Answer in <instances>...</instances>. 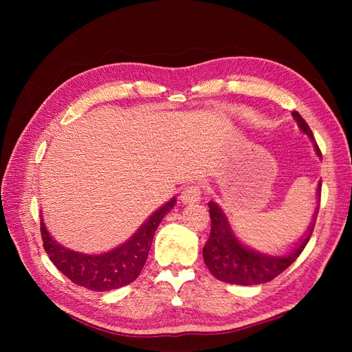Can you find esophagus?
I'll use <instances>...</instances> for the list:
<instances>
[{
  "label": "esophagus",
  "mask_w": 352,
  "mask_h": 352,
  "mask_svg": "<svg viewBox=\"0 0 352 352\" xmlns=\"http://www.w3.org/2000/svg\"><path fill=\"white\" fill-rule=\"evenodd\" d=\"M201 192H202L201 186L188 185L184 188L182 192H180V201H182V204H185V206L195 204V202H198L201 198Z\"/></svg>",
  "instance_id": "34e87169"
}]
</instances>
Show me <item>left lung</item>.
Returning a JSON list of instances; mask_svg holds the SVG:
<instances>
[{
  "instance_id": "1",
  "label": "left lung",
  "mask_w": 352,
  "mask_h": 352,
  "mask_svg": "<svg viewBox=\"0 0 352 352\" xmlns=\"http://www.w3.org/2000/svg\"><path fill=\"white\" fill-rule=\"evenodd\" d=\"M292 116L295 117L298 124H300L301 131L311 138L316 153L320 157V148H318L314 140L310 126L307 124V122L298 111H294ZM320 189L322 184L318 185V192H320ZM208 207L211 217V230L210 238L204 245V248H202L204 263L210 273L214 276L216 279L230 285L242 286L270 282L276 276H279L282 272L289 267V265L300 257V254L304 251L305 245L310 241L317 217H314V221L311 223L310 229L307 232V236L296 245L295 250H292L289 254L283 255V257H270V255H263L260 252H255L247 247H243L232 233L228 219L223 214L221 208L212 201L208 202Z\"/></svg>"
}]
</instances>
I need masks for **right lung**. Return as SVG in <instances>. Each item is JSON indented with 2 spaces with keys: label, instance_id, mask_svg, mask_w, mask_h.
Segmentation results:
<instances>
[{
  "label": "right lung",
  "instance_id": "obj_1",
  "mask_svg": "<svg viewBox=\"0 0 352 352\" xmlns=\"http://www.w3.org/2000/svg\"><path fill=\"white\" fill-rule=\"evenodd\" d=\"M175 202V198L170 199L138 229L129 241L101 255H85L61 247L48 235L44 223L41 221L44 250L56 267L73 283L91 291L119 289L132 283L142 272L154 233Z\"/></svg>",
  "mask_w": 352,
  "mask_h": 352
}]
</instances>
